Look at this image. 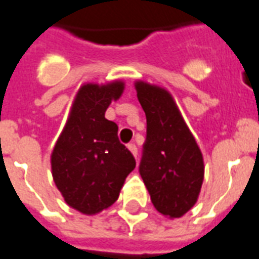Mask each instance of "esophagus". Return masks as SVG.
<instances>
[{
  "label": "esophagus",
  "mask_w": 259,
  "mask_h": 259,
  "mask_svg": "<svg viewBox=\"0 0 259 259\" xmlns=\"http://www.w3.org/2000/svg\"><path fill=\"white\" fill-rule=\"evenodd\" d=\"M127 147H128V150H130L132 154H134V157H136V155H138V147H136L135 143H130Z\"/></svg>",
  "instance_id": "obj_1"
}]
</instances>
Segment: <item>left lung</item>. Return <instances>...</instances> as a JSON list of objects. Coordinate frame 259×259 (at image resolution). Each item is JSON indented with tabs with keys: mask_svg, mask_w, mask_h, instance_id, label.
Listing matches in <instances>:
<instances>
[{
	"mask_svg": "<svg viewBox=\"0 0 259 259\" xmlns=\"http://www.w3.org/2000/svg\"><path fill=\"white\" fill-rule=\"evenodd\" d=\"M135 88L147 120L139 173L155 209L181 218L201 189V151L167 90L142 81Z\"/></svg>",
	"mask_w": 259,
	"mask_h": 259,
	"instance_id": "obj_1",
	"label": "left lung"
}]
</instances>
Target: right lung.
<instances>
[{"label": "right lung", "instance_id": "obj_1", "mask_svg": "<svg viewBox=\"0 0 259 259\" xmlns=\"http://www.w3.org/2000/svg\"><path fill=\"white\" fill-rule=\"evenodd\" d=\"M123 90L121 81L82 86L51 155L55 185L65 201L85 215L111 206L136 166L120 143L117 124L105 119L107 108Z\"/></svg>", "mask_w": 259, "mask_h": 259}]
</instances>
